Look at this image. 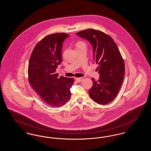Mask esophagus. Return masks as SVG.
<instances>
[{"label": "esophagus", "mask_w": 151, "mask_h": 151, "mask_svg": "<svg viewBox=\"0 0 151 151\" xmlns=\"http://www.w3.org/2000/svg\"><path fill=\"white\" fill-rule=\"evenodd\" d=\"M75 80H76V81L77 82L80 83V82H81V81H82L83 80V78H75Z\"/></svg>", "instance_id": "esophagus-1"}]
</instances>
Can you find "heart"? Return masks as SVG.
<instances>
[{
	"instance_id": "1",
	"label": "heart",
	"mask_w": 151,
	"mask_h": 151,
	"mask_svg": "<svg viewBox=\"0 0 151 151\" xmlns=\"http://www.w3.org/2000/svg\"><path fill=\"white\" fill-rule=\"evenodd\" d=\"M85 45V44L83 42H78L76 44V47H81V46H84Z\"/></svg>"
}]
</instances>
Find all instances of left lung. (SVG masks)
I'll return each mask as SVG.
<instances>
[{"label":"left lung","instance_id":"left-lung-1","mask_svg":"<svg viewBox=\"0 0 151 151\" xmlns=\"http://www.w3.org/2000/svg\"><path fill=\"white\" fill-rule=\"evenodd\" d=\"M91 43L93 60L98 65L99 78L93 80L89 91L91 99L99 104L112 101L120 89L125 75V63L113 39L102 31L87 29L76 33Z\"/></svg>","mask_w":151,"mask_h":151}]
</instances>
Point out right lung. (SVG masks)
I'll return each instance as SVG.
<instances>
[{
  "mask_svg": "<svg viewBox=\"0 0 151 151\" xmlns=\"http://www.w3.org/2000/svg\"><path fill=\"white\" fill-rule=\"evenodd\" d=\"M69 36L58 33L45 37L35 45L29 60L30 84L42 101L53 107L64 105L71 97L73 78H58L55 73L62 61L63 42Z\"/></svg>",
  "mask_w": 151,
  "mask_h": 151,
  "instance_id": "1",
  "label": "right lung"
}]
</instances>
